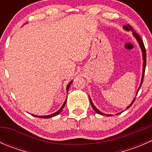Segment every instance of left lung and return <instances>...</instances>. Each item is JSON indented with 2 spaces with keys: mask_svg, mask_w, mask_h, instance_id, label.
Returning a JSON list of instances; mask_svg holds the SVG:
<instances>
[{
  "mask_svg": "<svg viewBox=\"0 0 152 152\" xmlns=\"http://www.w3.org/2000/svg\"><path fill=\"white\" fill-rule=\"evenodd\" d=\"M123 28L124 29V30L127 31H132V34H133V36H134V38H135V39H137V42H138V44H139V46H140V49H141V51H142V60H143V62H142V77H141V82H140V86H139L138 89H137V93H136V96H137V93H138L139 90H140V87H141V85H142V80H143V76H144V73H145V65H146V53H145V46H144L143 42H142V39H141V38H140V37L139 36L138 34L136 33V32L134 31V30H133V28H132L131 26H129V24H126V25H124V26H123ZM89 99H90V104H91V106H92V107H93V110H94L95 111H96V113H98V114H100V115H102L112 116V115H110V114H104V113H102V112H101L100 110H98V109L96 108V107H95V105L93 104V102H92V100H91V99H90V96H89ZM134 100H135V97L134 98V99H133V100H132V103L130 104L129 105L128 107H126V109H128L129 107H131V105L133 103H134ZM121 113H122V112H121ZM121 113H118V114H116V115L121 114Z\"/></svg>",
  "mask_w": 152,
  "mask_h": 152,
  "instance_id": "1",
  "label": "left lung"
}]
</instances>
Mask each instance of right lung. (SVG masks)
Returning <instances> with one entry per match:
<instances>
[{
	"mask_svg": "<svg viewBox=\"0 0 152 152\" xmlns=\"http://www.w3.org/2000/svg\"><path fill=\"white\" fill-rule=\"evenodd\" d=\"M72 82H73V81H70V82L68 83V85H67V87H66L67 93V92H68L69 88H70V85H71V84H72ZM66 101H67V98H66V99H65V102H64V104H62V107H61V108L59 109V110H58V111H56V113H53V114L48 115H33V114H31V115H32L35 116V117H37V118H49L54 117V116L57 115H59V113H61V111H62V109H63L64 107H65V103H66Z\"/></svg>",
	"mask_w": 152,
	"mask_h": 152,
	"instance_id": "add662e5",
	"label": "right lung"
}]
</instances>
